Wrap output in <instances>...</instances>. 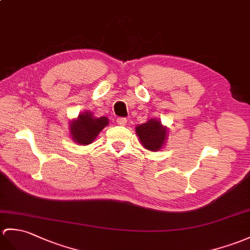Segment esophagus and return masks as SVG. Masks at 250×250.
Masks as SVG:
<instances>
[{"label":"esophagus","mask_w":250,"mask_h":250,"mask_svg":"<svg viewBox=\"0 0 250 250\" xmlns=\"http://www.w3.org/2000/svg\"><path fill=\"white\" fill-rule=\"evenodd\" d=\"M126 119L125 118H117V125H126Z\"/></svg>","instance_id":"esophagus-1"}]
</instances>
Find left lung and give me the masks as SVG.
Returning <instances> with one entry per match:
<instances>
[{"label": "left lung", "mask_w": 250, "mask_h": 250, "mask_svg": "<svg viewBox=\"0 0 250 250\" xmlns=\"http://www.w3.org/2000/svg\"><path fill=\"white\" fill-rule=\"evenodd\" d=\"M168 127L159 118H151L135 127L136 135L145 149L156 152L164 147L168 138Z\"/></svg>", "instance_id": "obj_1"}]
</instances>
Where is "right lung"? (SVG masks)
Listing matches in <instances>:
<instances>
[{
  "mask_svg": "<svg viewBox=\"0 0 250 250\" xmlns=\"http://www.w3.org/2000/svg\"><path fill=\"white\" fill-rule=\"evenodd\" d=\"M108 124V118L105 116L95 117L90 111H85L70 121L69 134L74 143L86 146L95 142L99 133Z\"/></svg>",
  "mask_w": 250,
  "mask_h": 250,
  "instance_id": "1",
  "label": "right lung"
}]
</instances>
